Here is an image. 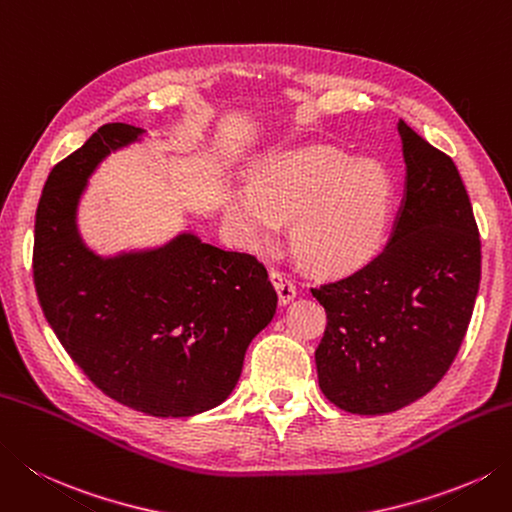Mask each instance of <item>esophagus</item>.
Masks as SVG:
<instances>
[{
  "label": "esophagus",
  "instance_id": "1",
  "mask_svg": "<svg viewBox=\"0 0 512 512\" xmlns=\"http://www.w3.org/2000/svg\"><path fill=\"white\" fill-rule=\"evenodd\" d=\"M270 282H273L279 295V302L282 304H290L297 297V286L293 284V279H288V275L282 273V270H270Z\"/></svg>",
  "mask_w": 512,
  "mask_h": 512
}]
</instances>
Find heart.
<instances>
[{
	"label": "heart",
	"mask_w": 512,
	"mask_h": 512,
	"mask_svg": "<svg viewBox=\"0 0 512 512\" xmlns=\"http://www.w3.org/2000/svg\"><path fill=\"white\" fill-rule=\"evenodd\" d=\"M390 208V179L375 159L330 146L268 157L253 184L226 193V215L248 242L273 237L293 217L290 242L308 268L350 270L375 253Z\"/></svg>",
	"instance_id": "obj_1"
}]
</instances>
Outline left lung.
Masks as SVG:
<instances>
[{"mask_svg": "<svg viewBox=\"0 0 512 512\" xmlns=\"http://www.w3.org/2000/svg\"><path fill=\"white\" fill-rule=\"evenodd\" d=\"M406 186L373 262L313 290L326 308L315 350L322 393L348 413H395L430 393L473 315L482 242L453 159L399 119Z\"/></svg>", "mask_w": 512, "mask_h": 512, "instance_id": "1", "label": "left lung"}]
</instances>
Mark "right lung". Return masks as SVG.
Returning a JSON list of instances; mask_svg holds the SVG:
<instances>
[{"instance_id": "right-lung-1", "label": "right lung", "mask_w": 512, "mask_h": 512, "mask_svg": "<svg viewBox=\"0 0 512 512\" xmlns=\"http://www.w3.org/2000/svg\"><path fill=\"white\" fill-rule=\"evenodd\" d=\"M142 135L106 124L50 170L35 215V290L66 353L102 393L153 417H190L233 393L277 293L253 255L193 233L115 257L84 244L77 206L88 177Z\"/></svg>"}]
</instances>
